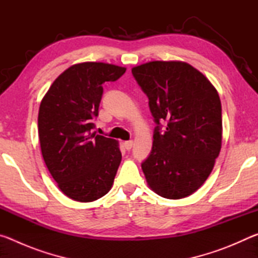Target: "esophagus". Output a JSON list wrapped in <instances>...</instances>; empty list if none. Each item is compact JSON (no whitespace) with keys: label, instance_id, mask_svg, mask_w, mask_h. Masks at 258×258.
Wrapping results in <instances>:
<instances>
[{"label":"esophagus","instance_id":"esophagus-1","mask_svg":"<svg viewBox=\"0 0 258 258\" xmlns=\"http://www.w3.org/2000/svg\"><path fill=\"white\" fill-rule=\"evenodd\" d=\"M124 147H125V149H126V150L132 149V147H133V141H125V142H124Z\"/></svg>","mask_w":258,"mask_h":258}]
</instances>
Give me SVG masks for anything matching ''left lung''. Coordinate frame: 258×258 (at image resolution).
I'll return each instance as SVG.
<instances>
[{"label": "left lung", "mask_w": 258, "mask_h": 258, "mask_svg": "<svg viewBox=\"0 0 258 258\" xmlns=\"http://www.w3.org/2000/svg\"><path fill=\"white\" fill-rule=\"evenodd\" d=\"M149 99L157 127L141 167L150 189L182 199L202 186L222 147V107L215 87L184 61H150L132 68ZM160 121L166 130L160 131Z\"/></svg>", "instance_id": "obj_1"}]
</instances>
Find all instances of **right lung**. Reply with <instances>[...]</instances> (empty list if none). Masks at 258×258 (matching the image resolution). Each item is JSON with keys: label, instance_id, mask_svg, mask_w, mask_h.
<instances>
[{"label": "right lung", "instance_id": "1", "mask_svg": "<svg viewBox=\"0 0 258 258\" xmlns=\"http://www.w3.org/2000/svg\"><path fill=\"white\" fill-rule=\"evenodd\" d=\"M125 72L111 63H75L55 78L41 101L43 159L59 189L75 202H94L113 184L121 161L118 141L91 131L103 83L117 81Z\"/></svg>", "mask_w": 258, "mask_h": 258}]
</instances>
